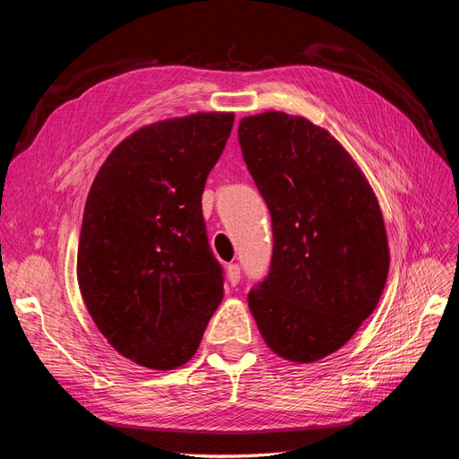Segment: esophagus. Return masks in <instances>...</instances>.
<instances>
[{
  "label": "esophagus",
  "mask_w": 459,
  "mask_h": 459,
  "mask_svg": "<svg viewBox=\"0 0 459 459\" xmlns=\"http://www.w3.org/2000/svg\"><path fill=\"white\" fill-rule=\"evenodd\" d=\"M226 277H228V283H230L231 287H235V285L239 283V280H241V270H239L238 264H230V266L226 268Z\"/></svg>",
  "instance_id": "esophagus-1"
}]
</instances>
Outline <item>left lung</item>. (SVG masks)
I'll return each mask as SVG.
<instances>
[{"mask_svg": "<svg viewBox=\"0 0 459 459\" xmlns=\"http://www.w3.org/2000/svg\"><path fill=\"white\" fill-rule=\"evenodd\" d=\"M239 143L273 230L270 273L248 308L273 354L317 362L352 339L383 295L391 255L379 201L351 152L308 118L245 117Z\"/></svg>", "mask_w": 459, "mask_h": 459, "instance_id": "left-lung-1", "label": "left lung"}]
</instances>
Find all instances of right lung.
Listing matches in <instances>:
<instances>
[{
	"label": "right lung",
	"mask_w": 459,
	"mask_h": 459,
	"mask_svg": "<svg viewBox=\"0 0 459 459\" xmlns=\"http://www.w3.org/2000/svg\"><path fill=\"white\" fill-rule=\"evenodd\" d=\"M233 120L193 113L147 124L110 151L88 193L80 293L107 342L137 366L189 362L224 299L201 197Z\"/></svg>",
	"instance_id": "obj_1"
}]
</instances>
